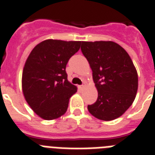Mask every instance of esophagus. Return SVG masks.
Returning a JSON list of instances; mask_svg holds the SVG:
<instances>
[{
    "instance_id": "34e87169",
    "label": "esophagus",
    "mask_w": 155,
    "mask_h": 155,
    "mask_svg": "<svg viewBox=\"0 0 155 155\" xmlns=\"http://www.w3.org/2000/svg\"><path fill=\"white\" fill-rule=\"evenodd\" d=\"M78 88H79V89H84V88H85V85H79Z\"/></svg>"
}]
</instances>
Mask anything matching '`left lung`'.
I'll return each mask as SVG.
<instances>
[{
  "label": "left lung",
  "instance_id": "8db88e82",
  "mask_svg": "<svg viewBox=\"0 0 155 155\" xmlns=\"http://www.w3.org/2000/svg\"><path fill=\"white\" fill-rule=\"evenodd\" d=\"M81 52L93 71L98 97L88 110L104 121L122 116L135 101L138 74L131 57L112 41L82 42Z\"/></svg>",
  "mask_w": 155,
  "mask_h": 155
}]
</instances>
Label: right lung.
Segmentation results:
<instances>
[{
  "instance_id": "right-lung-1",
  "label": "right lung",
  "mask_w": 155,
  "mask_h": 155,
  "mask_svg": "<svg viewBox=\"0 0 155 155\" xmlns=\"http://www.w3.org/2000/svg\"><path fill=\"white\" fill-rule=\"evenodd\" d=\"M81 41L47 39L37 44L24 64L22 90L31 108L46 120L66 113L77 86L67 80L69 59L81 47Z\"/></svg>"
}]
</instances>
